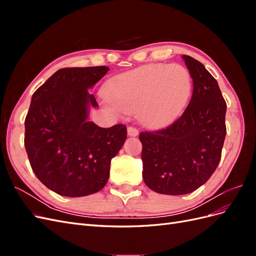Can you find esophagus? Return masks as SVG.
<instances>
[{
  "instance_id": "esophagus-1",
  "label": "esophagus",
  "mask_w": 256,
  "mask_h": 256,
  "mask_svg": "<svg viewBox=\"0 0 256 256\" xmlns=\"http://www.w3.org/2000/svg\"><path fill=\"white\" fill-rule=\"evenodd\" d=\"M127 132L129 136H136L138 134V130L136 127L132 126H129L127 129Z\"/></svg>"
}]
</instances>
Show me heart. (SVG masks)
Segmentation results:
<instances>
[{
  "instance_id": "heart-1",
  "label": "heart",
  "mask_w": 256,
  "mask_h": 256,
  "mask_svg": "<svg viewBox=\"0 0 256 256\" xmlns=\"http://www.w3.org/2000/svg\"><path fill=\"white\" fill-rule=\"evenodd\" d=\"M192 88L187 68L154 64L116 76L106 85V96L118 110L125 113L138 111L145 125L161 128L182 114Z\"/></svg>"
}]
</instances>
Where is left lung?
Listing matches in <instances>:
<instances>
[{"instance_id":"1","label":"left lung","mask_w":256,"mask_h":256,"mask_svg":"<svg viewBox=\"0 0 256 256\" xmlns=\"http://www.w3.org/2000/svg\"><path fill=\"white\" fill-rule=\"evenodd\" d=\"M193 92L182 115L164 129L143 131V180L154 192L182 196L204 184L218 166L226 134V102L200 62L182 56Z\"/></svg>"}]
</instances>
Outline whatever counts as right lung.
<instances>
[{
  "label": "right lung",
  "instance_id": "obj_1",
  "mask_svg": "<svg viewBox=\"0 0 256 256\" xmlns=\"http://www.w3.org/2000/svg\"><path fill=\"white\" fill-rule=\"evenodd\" d=\"M109 67L62 68L32 96L24 126V146L33 172L60 196L78 198L102 190L111 159L127 138L118 124L102 128L88 122V108L98 106L88 90Z\"/></svg>",
  "mask_w": 256,
  "mask_h": 256
}]
</instances>
